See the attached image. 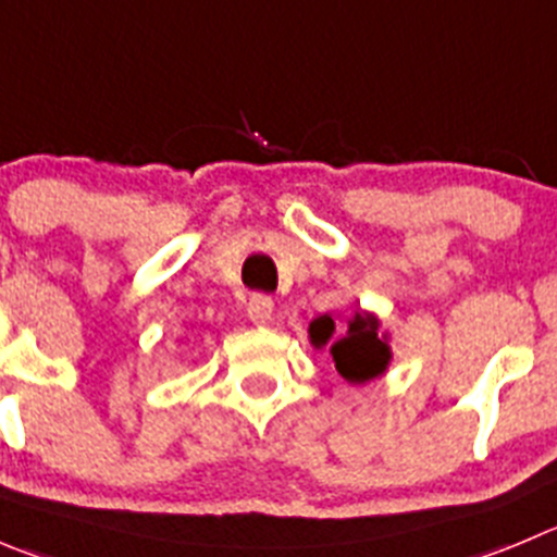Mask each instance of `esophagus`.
Instances as JSON below:
<instances>
[{"label": "esophagus", "instance_id": "esophagus-1", "mask_svg": "<svg viewBox=\"0 0 557 557\" xmlns=\"http://www.w3.org/2000/svg\"><path fill=\"white\" fill-rule=\"evenodd\" d=\"M274 313V302L272 296L267 294H252L247 302V315L252 324H269Z\"/></svg>", "mask_w": 557, "mask_h": 557}]
</instances>
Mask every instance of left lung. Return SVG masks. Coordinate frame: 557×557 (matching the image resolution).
<instances>
[{"instance_id":"8db88e82","label":"left lung","mask_w":557,"mask_h":557,"mask_svg":"<svg viewBox=\"0 0 557 557\" xmlns=\"http://www.w3.org/2000/svg\"><path fill=\"white\" fill-rule=\"evenodd\" d=\"M310 343L315 349L330 346L335 371L349 384H366L382 376L393 357L387 335L379 332V319L373 313H362V310L351 315L343 335H335L332 315H319L310 324Z\"/></svg>"}]
</instances>
